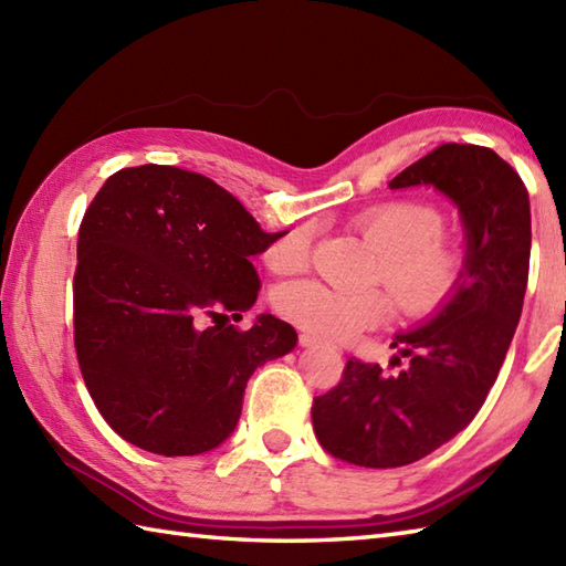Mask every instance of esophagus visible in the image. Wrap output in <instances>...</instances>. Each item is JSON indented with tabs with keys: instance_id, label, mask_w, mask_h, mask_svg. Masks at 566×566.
<instances>
[{
	"instance_id": "1",
	"label": "esophagus",
	"mask_w": 566,
	"mask_h": 566,
	"mask_svg": "<svg viewBox=\"0 0 566 566\" xmlns=\"http://www.w3.org/2000/svg\"><path fill=\"white\" fill-rule=\"evenodd\" d=\"M298 343H302V347L323 345V340L318 338V335H311V333H302V335H298Z\"/></svg>"
}]
</instances>
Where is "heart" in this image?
I'll list each match as a JSON object with an SVG mask.
<instances>
[{"label": "heart", "instance_id": "heart-1", "mask_svg": "<svg viewBox=\"0 0 566 566\" xmlns=\"http://www.w3.org/2000/svg\"><path fill=\"white\" fill-rule=\"evenodd\" d=\"M355 226L381 252L375 280L387 286L401 314H436L460 290L464 255L442 235L444 219L438 207L420 201L379 203L359 213ZM311 245L314 226H298L276 240L264 260L270 270L292 274L306 268ZM274 306L296 326L333 340L353 338L389 318V302L381 292L345 294L314 280L282 286Z\"/></svg>", "mask_w": 566, "mask_h": 566}]
</instances>
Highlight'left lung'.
I'll list each match as a JSON object with an SVG mask.
<instances>
[{
  "mask_svg": "<svg viewBox=\"0 0 566 566\" xmlns=\"http://www.w3.org/2000/svg\"><path fill=\"white\" fill-rule=\"evenodd\" d=\"M391 189L436 187L462 213L464 276L457 294L411 333L394 375L350 357L338 387L311 406L323 450L371 469L411 464L472 423L506 359L531 268V199L521 175L484 146L444 143ZM394 357V365H401Z\"/></svg>",
  "mask_w": 566,
  "mask_h": 566,
  "instance_id": "8db88e82",
  "label": "left lung"
}]
</instances>
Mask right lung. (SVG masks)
<instances>
[{
  "instance_id": "right-lung-1",
  "label": "right lung",
  "mask_w": 566,
  "mask_h": 566,
  "mask_svg": "<svg viewBox=\"0 0 566 566\" xmlns=\"http://www.w3.org/2000/svg\"><path fill=\"white\" fill-rule=\"evenodd\" d=\"M282 235L197 172L140 165L106 179L80 223L72 308L84 384L124 440L187 457L231 436L252 371L294 350L296 331L270 314L250 331L198 321L258 302L250 258Z\"/></svg>"
}]
</instances>
